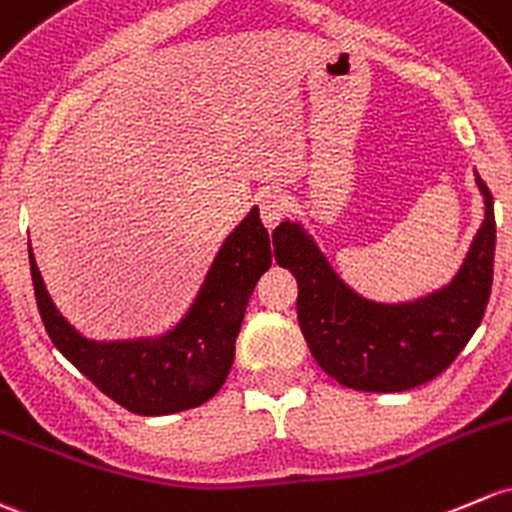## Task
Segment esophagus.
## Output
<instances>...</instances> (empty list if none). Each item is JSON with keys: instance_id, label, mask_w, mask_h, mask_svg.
Masks as SVG:
<instances>
[{"instance_id": "esophagus-1", "label": "esophagus", "mask_w": 512, "mask_h": 512, "mask_svg": "<svg viewBox=\"0 0 512 512\" xmlns=\"http://www.w3.org/2000/svg\"><path fill=\"white\" fill-rule=\"evenodd\" d=\"M257 208H260L262 223H265V228L272 233L279 225V220H282L284 201L277 193H262V196H257Z\"/></svg>"}]
</instances>
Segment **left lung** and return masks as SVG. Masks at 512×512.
Returning <instances> with one entry per match:
<instances>
[{"instance_id":"left-lung-1","label":"left lung","mask_w":512,"mask_h":512,"mask_svg":"<svg viewBox=\"0 0 512 512\" xmlns=\"http://www.w3.org/2000/svg\"><path fill=\"white\" fill-rule=\"evenodd\" d=\"M486 218L459 274L439 292L405 304L368 301L343 284L299 223L272 233L274 260L297 277V319L326 375L365 392H402L434 380L464 351L486 311L493 284L496 218L481 176Z\"/></svg>"}]
</instances>
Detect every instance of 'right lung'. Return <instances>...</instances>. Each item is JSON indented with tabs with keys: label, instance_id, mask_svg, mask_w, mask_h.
I'll return each mask as SVG.
<instances>
[{
	"label": "right lung",
	"instance_id": "add662e5",
	"mask_svg": "<svg viewBox=\"0 0 512 512\" xmlns=\"http://www.w3.org/2000/svg\"><path fill=\"white\" fill-rule=\"evenodd\" d=\"M260 211L228 235L179 326L159 338L98 343L80 336L58 314L29 247L31 279L53 346L125 410L161 417L208 402L230 373L247 301L272 265V245Z\"/></svg>",
	"mask_w": 512,
	"mask_h": 512
}]
</instances>
